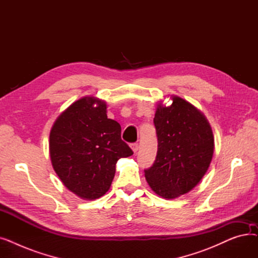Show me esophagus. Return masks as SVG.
Here are the masks:
<instances>
[{"mask_svg":"<svg viewBox=\"0 0 258 258\" xmlns=\"http://www.w3.org/2000/svg\"><path fill=\"white\" fill-rule=\"evenodd\" d=\"M131 148H132L134 153H136L139 150V144L138 143H132L131 144Z\"/></svg>","mask_w":258,"mask_h":258,"instance_id":"34e87169","label":"esophagus"}]
</instances>
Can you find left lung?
I'll return each instance as SVG.
<instances>
[{"label": "left lung", "mask_w": 258, "mask_h": 258, "mask_svg": "<svg viewBox=\"0 0 258 258\" xmlns=\"http://www.w3.org/2000/svg\"><path fill=\"white\" fill-rule=\"evenodd\" d=\"M172 103L157 104L154 123L158 153L145 179L159 197L172 200L194 189L207 172L214 152L210 123L198 107L171 95Z\"/></svg>", "instance_id": "left-lung-1"}]
</instances>
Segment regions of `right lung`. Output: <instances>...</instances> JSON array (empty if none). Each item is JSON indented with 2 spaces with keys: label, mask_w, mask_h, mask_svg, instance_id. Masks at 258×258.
Here are the masks:
<instances>
[{
  "label": "right lung",
  "mask_w": 258,
  "mask_h": 258,
  "mask_svg": "<svg viewBox=\"0 0 258 258\" xmlns=\"http://www.w3.org/2000/svg\"><path fill=\"white\" fill-rule=\"evenodd\" d=\"M49 153L62 184L83 200H96L111 187L120 158L133 155L121 126L108 119L106 102L94 96L74 101L54 121Z\"/></svg>",
  "instance_id": "obj_1"
}]
</instances>
